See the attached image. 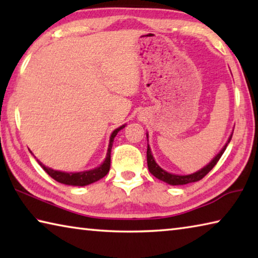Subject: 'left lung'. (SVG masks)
Returning <instances> with one entry per match:
<instances>
[{"mask_svg":"<svg viewBox=\"0 0 258 258\" xmlns=\"http://www.w3.org/2000/svg\"><path fill=\"white\" fill-rule=\"evenodd\" d=\"M232 134H231V137L228 140V143H226V145L223 147V149L218 152V154L215 156V158H214L211 163H209L207 166H205V167L200 169V171L196 172L194 174H190V175H175V174H171V173L164 171V169L159 167V165L155 161L154 156H152V154H151L150 147H149V145H148L147 163H148V168H149V172L155 177L158 178V180L164 181L171 185H183V184H187V183H191V182L200 181L203 177L206 176L207 174L212 171L214 166H215L217 164V161L220 160L222 155H223V152L226 149V147H228V145L230 143L231 139H232ZM147 138H148V134H147Z\"/></svg>","mask_w":258,"mask_h":258,"instance_id":"1","label":"left lung"}]
</instances>
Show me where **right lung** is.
<instances>
[{
  "mask_svg": "<svg viewBox=\"0 0 258 258\" xmlns=\"http://www.w3.org/2000/svg\"><path fill=\"white\" fill-rule=\"evenodd\" d=\"M124 127H125V125L120 126V127L116 128L111 133L110 140H109L107 157H106V159H104L103 163L100 165L98 168L91 169V171L80 172V173H64V172H60V171H54V169H52V168H47L41 163V161L37 160L38 164L42 166V168L44 169V171L49 174L52 178H54L56 182L62 183V184L84 186L87 184H91V183H93V182H97L100 180V178L106 176L109 172V169H110V154H111V147H112L113 139H115L117 133H118L119 131Z\"/></svg>",
  "mask_w": 258,
  "mask_h": 258,
  "instance_id": "1",
  "label": "right lung"
}]
</instances>
